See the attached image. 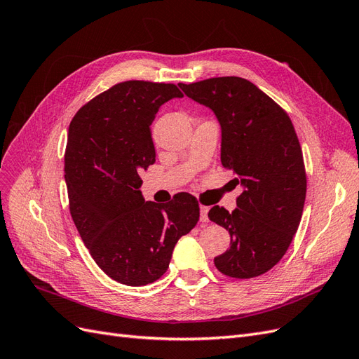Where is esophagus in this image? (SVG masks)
<instances>
[{
  "label": "esophagus",
  "instance_id": "34e87169",
  "mask_svg": "<svg viewBox=\"0 0 359 359\" xmlns=\"http://www.w3.org/2000/svg\"><path fill=\"white\" fill-rule=\"evenodd\" d=\"M208 211H210V206L201 205V222H202V223H208V222H210V219H208Z\"/></svg>",
  "mask_w": 359,
  "mask_h": 359
}]
</instances>
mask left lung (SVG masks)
I'll use <instances>...</instances> for the list:
<instances>
[{
    "mask_svg": "<svg viewBox=\"0 0 359 359\" xmlns=\"http://www.w3.org/2000/svg\"><path fill=\"white\" fill-rule=\"evenodd\" d=\"M189 99L214 112L222 128V165L235 172L243 193L232 212L212 206L210 220L231 235L214 257L233 278H253L280 262L301 222L307 178L287 114L255 83L236 76L178 83Z\"/></svg>",
    "mask_w": 359,
    "mask_h": 359,
    "instance_id": "left-lung-1",
    "label": "left lung"
}]
</instances>
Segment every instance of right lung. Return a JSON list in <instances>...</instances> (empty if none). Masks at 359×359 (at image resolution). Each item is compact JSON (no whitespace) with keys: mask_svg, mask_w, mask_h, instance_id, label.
Here are the masks:
<instances>
[{"mask_svg":"<svg viewBox=\"0 0 359 359\" xmlns=\"http://www.w3.org/2000/svg\"><path fill=\"white\" fill-rule=\"evenodd\" d=\"M173 83L127 81L97 95L72 119L64 156L70 214L95 264L118 283L145 286L169 268L182 235L199 220L189 193L147 202L139 173L154 165L151 128Z\"/></svg>","mask_w":359,"mask_h":359,"instance_id":"1","label":"right lung"}]
</instances>
